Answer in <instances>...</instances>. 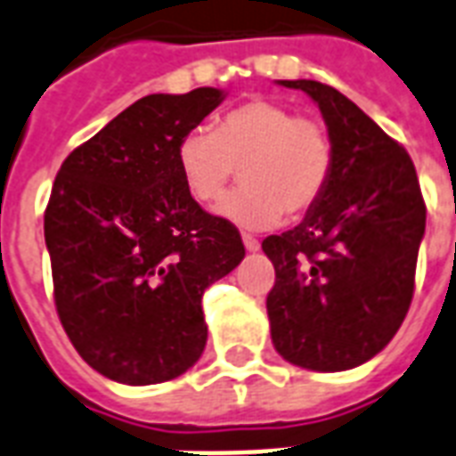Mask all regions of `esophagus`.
<instances>
[{"instance_id": "obj_1", "label": "esophagus", "mask_w": 456, "mask_h": 456, "mask_svg": "<svg viewBox=\"0 0 456 456\" xmlns=\"http://www.w3.org/2000/svg\"><path fill=\"white\" fill-rule=\"evenodd\" d=\"M242 242H245V248H248L249 252H256V249L262 248V245H259V240H256V238H252V235H248V232H242Z\"/></svg>"}]
</instances>
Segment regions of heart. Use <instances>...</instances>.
Wrapping results in <instances>:
<instances>
[{"label":"heart","instance_id":"heart-1","mask_svg":"<svg viewBox=\"0 0 456 456\" xmlns=\"http://www.w3.org/2000/svg\"><path fill=\"white\" fill-rule=\"evenodd\" d=\"M175 160L184 187L201 204L221 200L240 166L242 184L225 197L218 214L245 228H269L279 224L281 211L297 218L322 200L334 146L322 122L255 98L225 112L216 129L184 132Z\"/></svg>","mask_w":456,"mask_h":456}]
</instances>
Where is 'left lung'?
Here are the masks:
<instances>
[{"label": "left lung", "instance_id": "obj_1", "mask_svg": "<svg viewBox=\"0 0 456 456\" xmlns=\"http://www.w3.org/2000/svg\"><path fill=\"white\" fill-rule=\"evenodd\" d=\"M320 105L334 146L327 190L293 231L262 242L276 281L272 341L293 365L351 370L385 348L409 313L426 201L413 160L337 88L281 81Z\"/></svg>", "mask_w": 456, "mask_h": 456}]
</instances>
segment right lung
<instances>
[{"mask_svg": "<svg viewBox=\"0 0 456 456\" xmlns=\"http://www.w3.org/2000/svg\"><path fill=\"white\" fill-rule=\"evenodd\" d=\"M221 101L218 88L146 95L54 177V307L78 355L122 385H159L200 361L201 296L245 256L238 228L191 200L175 160L180 136Z\"/></svg>", "mask_w": 456, "mask_h": 456, "instance_id": "1", "label": "right lung"}]
</instances>
